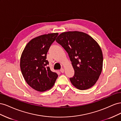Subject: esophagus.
Listing matches in <instances>:
<instances>
[{"mask_svg": "<svg viewBox=\"0 0 121 121\" xmlns=\"http://www.w3.org/2000/svg\"><path fill=\"white\" fill-rule=\"evenodd\" d=\"M60 72H61V73H64V69H60Z\"/></svg>", "mask_w": 121, "mask_h": 121, "instance_id": "obj_1", "label": "esophagus"}]
</instances>
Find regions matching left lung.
<instances>
[{"label":"left lung","mask_w":121,"mask_h":121,"mask_svg":"<svg viewBox=\"0 0 121 121\" xmlns=\"http://www.w3.org/2000/svg\"><path fill=\"white\" fill-rule=\"evenodd\" d=\"M56 41L68 52L75 74L70 81L79 90H86L96 83L103 65L102 50L90 36L79 31L63 32Z\"/></svg>","instance_id":"8db88e82"}]
</instances>
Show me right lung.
<instances>
[{
	"label": "right lung",
	"instance_id": "add662e5",
	"mask_svg": "<svg viewBox=\"0 0 121 121\" xmlns=\"http://www.w3.org/2000/svg\"><path fill=\"white\" fill-rule=\"evenodd\" d=\"M57 33L44 34L32 39L22 54L20 68L27 84L40 92L50 89L58 75L50 70L46 60L51 45L58 36Z\"/></svg>",
	"mask_w": 121,
	"mask_h": 121
}]
</instances>
